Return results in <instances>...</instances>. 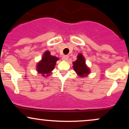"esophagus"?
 <instances>
[{"label":"esophagus","mask_w":129,"mask_h":129,"mask_svg":"<svg viewBox=\"0 0 129 129\" xmlns=\"http://www.w3.org/2000/svg\"><path fill=\"white\" fill-rule=\"evenodd\" d=\"M69 56L66 55V56H63L62 59V60H67L68 59H69Z\"/></svg>","instance_id":"1"}]
</instances>
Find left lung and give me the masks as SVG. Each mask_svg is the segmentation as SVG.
Instances as JSON below:
<instances>
[{
  "mask_svg": "<svg viewBox=\"0 0 129 129\" xmlns=\"http://www.w3.org/2000/svg\"><path fill=\"white\" fill-rule=\"evenodd\" d=\"M73 68L80 77H86L90 73V70L85 63V57L81 53L78 54L77 59L73 62Z\"/></svg>",
  "mask_w": 129,
  "mask_h": 129,
  "instance_id": "1",
  "label": "left lung"
}]
</instances>
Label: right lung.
Wrapping results in <instances>:
<instances>
[{
	"label": "right lung",
	"mask_w": 129,
	"mask_h": 129,
	"mask_svg": "<svg viewBox=\"0 0 129 129\" xmlns=\"http://www.w3.org/2000/svg\"><path fill=\"white\" fill-rule=\"evenodd\" d=\"M58 57L50 54V52L46 51L43 54L42 59L37 63L36 70L38 73L44 77H48L52 73V71L56 66Z\"/></svg>",
	"instance_id": "right-lung-1"
}]
</instances>
